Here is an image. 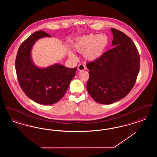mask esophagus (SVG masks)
Segmentation results:
<instances>
[{
	"label": "esophagus",
	"mask_w": 157,
	"mask_h": 157,
	"mask_svg": "<svg viewBox=\"0 0 157 157\" xmlns=\"http://www.w3.org/2000/svg\"><path fill=\"white\" fill-rule=\"evenodd\" d=\"M84 69H86V67H85V66L84 65H83V64H79V65H78V70L79 71H83V70H84Z\"/></svg>",
	"instance_id": "esophagus-1"
}]
</instances>
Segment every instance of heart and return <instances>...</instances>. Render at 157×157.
Listing matches in <instances>:
<instances>
[{"label":"heart","mask_w":157,"mask_h":157,"mask_svg":"<svg viewBox=\"0 0 157 157\" xmlns=\"http://www.w3.org/2000/svg\"><path fill=\"white\" fill-rule=\"evenodd\" d=\"M108 44L109 38L106 34L90 33L78 37L72 47L75 51L83 53L85 59L95 61L104 54ZM69 56L74 58V55L69 53Z\"/></svg>","instance_id":"heart-1"}]
</instances>
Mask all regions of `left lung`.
I'll return each mask as SVG.
<instances>
[{"label": "left lung", "mask_w": 157, "mask_h": 157, "mask_svg": "<svg viewBox=\"0 0 157 157\" xmlns=\"http://www.w3.org/2000/svg\"><path fill=\"white\" fill-rule=\"evenodd\" d=\"M111 29L114 47L99 59L86 63L90 70L88 92L102 104L125 97L134 86L140 67V54L131 39L120 30Z\"/></svg>", "instance_id": "left-lung-1"}]
</instances>
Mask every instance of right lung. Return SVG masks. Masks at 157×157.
I'll list each match as a JSON object with an SVG mask.
<instances>
[{"mask_svg":"<svg viewBox=\"0 0 157 157\" xmlns=\"http://www.w3.org/2000/svg\"><path fill=\"white\" fill-rule=\"evenodd\" d=\"M51 36L44 31L33 33L21 45L17 53L15 68L19 83L24 93L36 103L52 105L64 96L77 67L54 64L46 68L35 66L30 51L37 39Z\"/></svg>","mask_w":157,"mask_h":157,"instance_id":"obj_1","label":"right lung"}]
</instances>
